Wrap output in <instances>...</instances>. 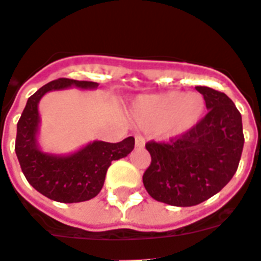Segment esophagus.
Segmentation results:
<instances>
[{
  "instance_id": "obj_1",
  "label": "esophagus",
  "mask_w": 261,
  "mask_h": 261,
  "mask_svg": "<svg viewBox=\"0 0 261 261\" xmlns=\"http://www.w3.org/2000/svg\"><path fill=\"white\" fill-rule=\"evenodd\" d=\"M135 142H136V146H137V148H142V146L145 145V139H144V136L136 135Z\"/></svg>"
}]
</instances>
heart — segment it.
Returning a JSON list of instances; mask_svg holds the SVG:
<instances>
[{
    "instance_id": "b5f03b06",
    "label": "heart",
    "mask_w": 261,
    "mask_h": 261,
    "mask_svg": "<svg viewBox=\"0 0 261 261\" xmlns=\"http://www.w3.org/2000/svg\"><path fill=\"white\" fill-rule=\"evenodd\" d=\"M204 109V99L195 92L178 91L142 96L136 103V113L145 128H161L169 136L188 132L199 121Z\"/></svg>"
}]
</instances>
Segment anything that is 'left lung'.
Wrapping results in <instances>:
<instances>
[{
    "mask_svg": "<svg viewBox=\"0 0 261 261\" xmlns=\"http://www.w3.org/2000/svg\"><path fill=\"white\" fill-rule=\"evenodd\" d=\"M203 95V119L168 142H146L152 162L142 175L146 191L170 206L199 204L231 181L242 157V115L226 93L195 87Z\"/></svg>",
    "mask_w": 261,
    "mask_h": 261,
    "instance_id": "left-lung-1",
    "label": "left lung"
}]
</instances>
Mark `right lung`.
<instances>
[{
  "label": "right lung",
  "mask_w": 261,
  "mask_h": 261,
  "mask_svg": "<svg viewBox=\"0 0 261 261\" xmlns=\"http://www.w3.org/2000/svg\"><path fill=\"white\" fill-rule=\"evenodd\" d=\"M93 90L99 84L61 77L41 87L29 97L17 124L15 154L29 184L44 197L62 203L92 199L100 193L111 162L124 158L135 148L132 136L120 142L93 141L68 155L42 152L37 142L39 128L38 103L44 93L70 87Z\"/></svg>",
  "instance_id": "add662e5"
}]
</instances>
